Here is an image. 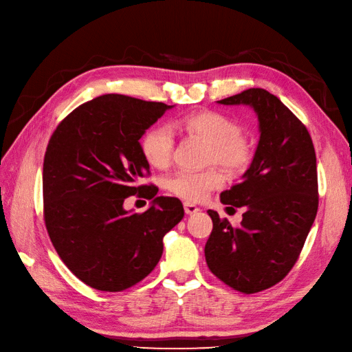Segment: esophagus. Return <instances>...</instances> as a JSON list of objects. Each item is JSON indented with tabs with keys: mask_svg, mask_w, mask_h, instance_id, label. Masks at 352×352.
Returning a JSON list of instances; mask_svg holds the SVG:
<instances>
[{
	"mask_svg": "<svg viewBox=\"0 0 352 352\" xmlns=\"http://www.w3.org/2000/svg\"><path fill=\"white\" fill-rule=\"evenodd\" d=\"M184 208H185L186 214H195L197 211H199V207H197L195 204H192V202H189V201L184 202Z\"/></svg>",
	"mask_w": 352,
	"mask_h": 352,
	"instance_id": "esophagus-1",
	"label": "esophagus"
}]
</instances>
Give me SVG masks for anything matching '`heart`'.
<instances>
[{"instance_id":"heart-1","label":"heart","mask_w":352,"mask_h":352,"mask_svg":"<svg viewBox=\"0 0 352 352\" xmlns=\"http://www.w3.org/2000/svg\"><path fill=\"white\" fill-rule=\"evenodd\" d=\"M175 129L199 138L208 144L207 163H216L229 172H242L252 158L250 142L239 133V126L230 117L217 111H199L184 116L173 123ZM142 154L151 167L167 168L175 150L173 131L158 124L148 131L141 142ZM223 185L217 168L202 172H179L166 180V188L173 195L189 202L204 201L211 190Z\"/></svg>"}]
</instances>
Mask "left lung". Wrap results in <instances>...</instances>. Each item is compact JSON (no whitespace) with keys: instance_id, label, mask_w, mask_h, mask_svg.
Instances as JSON below:
<instances>
[{"instance_id":"left-lung-1","label":"left lung","mask_w":352,"mask_h":352,"mask_svg":"<svg viewBox=\"0 0 352 352\" xmlns=\"http://www.w3.org/2000/svg\"><path fill=\"white\" fill-rule=\"evenodd\" d=\"M217 102L252 107L260 141L242 182L220 194L223 204L245 208L241 226L207 211L206 261L223 283L255 294L279 283L300 257L318 207L316 151L304 123L269 91L251 88Z\"/></svg>"}]
</instances>
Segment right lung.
I'll use <instances>...</instances> for the list:
<instances>
[{
	"label": "right lung",
	"mask_w": 352,
	"mask_h": 352,
	"mask_svg": "<svg viewBox=\"0 0 352 352\" xmlns=\"http://www.w3.org/2000/svg\"><path fill=\"white\" fill-rule=\"evenodd\" d=\"M172 105L107 94L79 105L48 142L42 192L50 239L69 270L85 285L120 292L150 274L163 254V238L184 219L173 197L141 185L150 164L140 140ZM153 202L127 213L126 197Z\"/></svg>",
	"instance_id": "obj_1"
}]
</instances>
